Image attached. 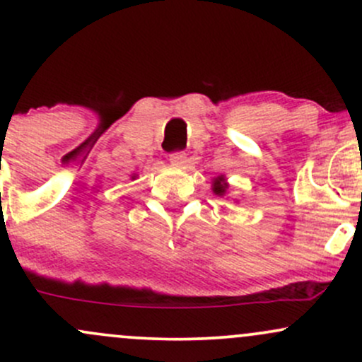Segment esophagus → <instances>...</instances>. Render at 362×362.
<instances>
[{"label":"esophagus","mask_w":362,"mask_h":362,"mask_svg":"<svg viewBox=\"0 0 362 362\" xmlns=\"http://www.w3.org/2000/svg\"><path fill=\"white\" fill-rule=\"evenodd\" d=\"M170 163L177 168H184L187 163V155L185 153H173V155H170Z\"/></svg>","instance_id":"esophagus-1"}]
</instances>
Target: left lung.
Segmentation results:
<instances>
[{
  "mask_svg": "<svg viewBox=\"0 0 362 362\" xmlns=\"http://www.w3.org/2000/svg\"><path fill=\"white\" fill-rule=\"evenodd\" d=\"M228 187H230V184H228L226 177L224 175H218L213 178V185H211V189H213V192L218 195V197H224V195L228 194Z\"/></svg>",
  "mask_w": 362,
  "mask_h": 362,
  "instance_id": "8db88e82",
  "label": "left lung"
}]
</instances>
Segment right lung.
Masks as SVG:
<instances>
[{
  "instance_id": "add662e5",
  "label": "right lung",
  "mask_w": 362,
  "mask_h": 362,
  "mask_svg": "<svg viewBox=\"0 0 362 362\" xmlns=\"http://www.w3.org/2000/svg\"><path fill=\"white\" fill-rule=\"evenodd\" d=\"M136 177H138V175H132V180H134V178H136Z\"/></svg>"
}]
</instances>
